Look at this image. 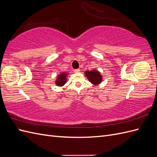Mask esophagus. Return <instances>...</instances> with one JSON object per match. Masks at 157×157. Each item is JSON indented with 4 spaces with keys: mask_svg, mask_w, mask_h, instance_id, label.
I'll return each instance as SVG.
<instances>
[{
    "mask_svg": "<svg viewBox=\"0 0 157 157\" xmlns=\"http://www.w3.org/2000/svg\"><path fill=\"white\" fill-rule=\"evenodd\" d=\"M75 73H79L80 72V69H76L74 70Z\"/></svg>",
    "mask_w": 157,
    "mask_h": 157,
    "instance_id": "obj_1",
    "label": "esophagus"
}]
</instances>
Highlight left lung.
I'll list each match as a JSON object with an SVG mask.
<instances>
[{
    "mask_svg": "<svg viewBox=\"0 0 157 157\" xmlns=\"http://www.w3.org/2000/svg\"><path fill=\"white\" fill-rule=\"evenodd\" d=\"M86 77L89 80V81L93 84L97 85L101 82L102 77L99 71L96 70L87 71L85 72Z\"/></svg>",
    "mask_w": 157,
    "mask_h": 157,
    "instance_id": "obj_1",
    "label": "left lung"
}]
</instances>
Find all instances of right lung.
<instances>
[{
	"mask_svg": "<svg viewBox=\"0 0 157 157\" xmlns=\"http://www.w3.org/2000/svg\"><path fill=\"white\" fill-rule=\"evenodd\" d=\"M67 73H61L60 74L58 78H57V80L56 81V84L57 86H62L67 82Z\"/></svg>",
	"mask_w": 157,
	"mask_h": 157,
	"instance_id": "1",
	"label": "right lung"
}]
</instances>
